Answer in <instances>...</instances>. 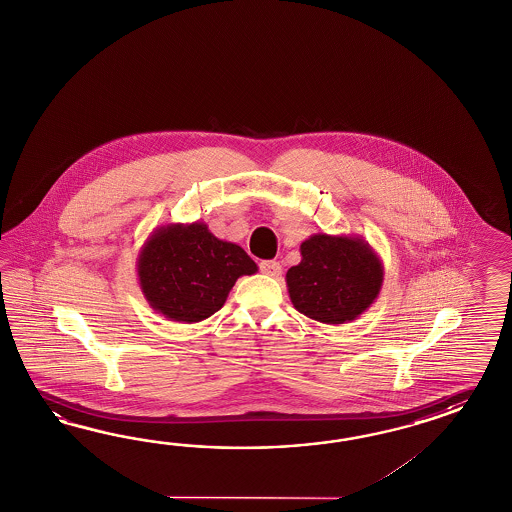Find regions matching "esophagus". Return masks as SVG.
I'll use <instances>...</instances> for the list:
<instances>
[{"label":"esophagus","mask_w":512,"mask_h":512,"mask_svg":"<svg viewBox=\"0 0 512 512\" xmlns=\"http://www.w3.org/2000/svg\"><path fill=\"white\" fill-rule=\"evenodd\" d=\"M261 272L264 275H270V277H279L281 275V264L277 261H262L259 264Z\"/></svg>","instance_id":"obj_1"}]
</instances>
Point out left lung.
I'll list each match as a JSON object with an SVG mask.
<instances>
[{
	"mask_svg": "<svg viewBox=\"0 0 512 512\" xmlns=\"http://www.w3.org/2000/svg\"><path fill=\"white\" fill-rule=\"evenodd\" d=\"M301 262L287 272L288 296L307 318L348 324L383 287V262L362 237L316 233L301 242Z\"/></svg>",
	"mask_w": 512,
	"mask_h": 512,
	"instance_id": "1",
	"label": "left lung"
}]
</instances>
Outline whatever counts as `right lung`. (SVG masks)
<instances>
[{
	"label": "right lung",
	"instance_id": "1",
	"mask_svg": "<svg viewBox=\"0 0 512 512\" xmlns=\"http://www.w3.org/2000/svg\"><path fill=\"white\" fill-rule=\"evenodd\" d=\"M257 270L246 251L214 237L203 222L153 229L137 259L138 285L151 309L185 324L220 311L238 277Z\"/></svg>",
	"mask_w": 512,
	"mask_h": 512
}]
</instances>
